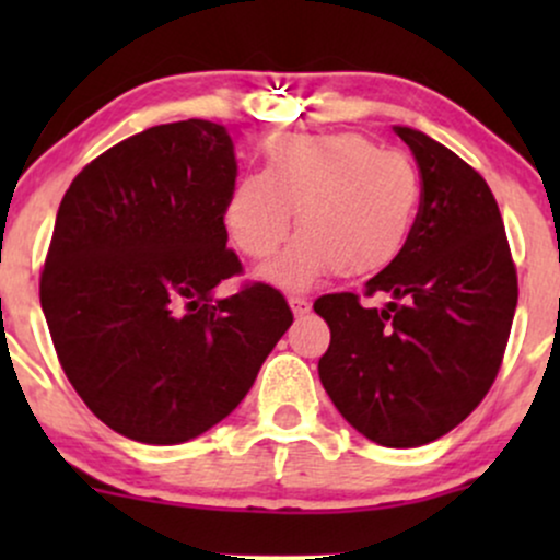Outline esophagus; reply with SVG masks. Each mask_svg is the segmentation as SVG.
Masks as SVG:
<instances>
[{
  "mask_svg": "<svg viewBox=\"0 0 560 560\" xmlns=\"http://www.w3.org/2000/svg\"><path fill=\"white\" fill-rule=\"evenodd\" d=\"M289 307H292L294 316H305V313L311 311V302H307L305 298H300V294H292V298H289Z\"/></svg>",
  "mask_w": 560,
  "mask_h": 560,
  "instance_id": "obj_1",
  "label": "esophagus"
}]
</instances>
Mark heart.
I'll use <instances>...</instances> for the list:
<instances>
[{
  "label": "heart",
  "mask_w": 560,
  "mask_h": 560,
  "mask_svg": "<svg viewBox=\"0 0 560 560\" xmlns=\"http://www.w3.org/2000/svg\"><path fill=\"white\" fill-rule=\"evenodd\" d=\"M262 173L231 184L223 229L247 258L268 262L260 279L305 289L334 271L371 276L402 253L421 208V173L402 150H378L358 133H281L262 147Z\"/></svg>",
  "instance_id": "1"
}]
</instances>
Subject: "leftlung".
<instances>
[{"label": "left lung", "instance_id": "obj_1", "mask_svg": "<svg viewBox=\"0 0 560 560\" xmlns=\"http://www.w3.org/2000/svg\"><path fill=\"white\" fill-rule=\"evenodd\" d=\"M395 133L421 171V208L402 253L358 294H324L313 311L331 342L318 376L352 429L384 447L440 440L492 387L518 302L516 268L490 186L445 144Z\"/></svg>", "mask_w": 560, "mask_h": 560}]
</instances>
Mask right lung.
Wrapping results in <instances>:
<instances>
[{
    "label": "right lung",
    "mask_w": 560,
    "mask_h": 560,
    "mask_svg": "<svg viewBox=\"0 0 560 560\" xmlns=\"http://www.w3.org/2000/svg\"><path fill=\"white\" fill-rule=\"evenodd\" d=\"M234 137L210 120L152 126L73 178L55 218L42 311L89 410L144 445H178L244 400L292 324L268 284L215 298L242 271L223 202Z\"/></svg>",
    "instance_id": "obj_1"
}]
</instances>
